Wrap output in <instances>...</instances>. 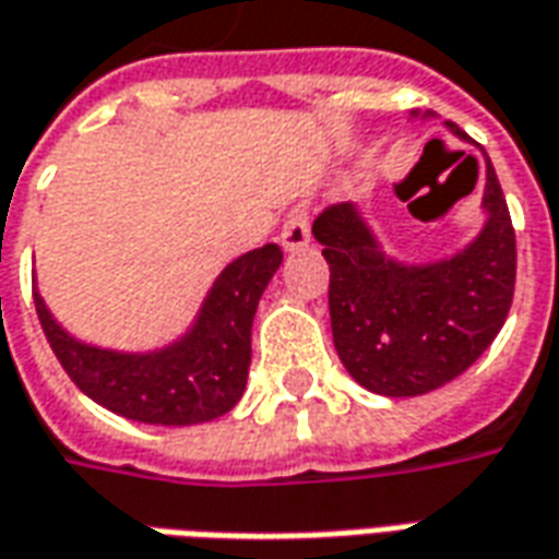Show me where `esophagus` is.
Returning <instances> with one entry per match:
<instances>
[{
  "label": "esophagus",
  "instance_id": "obj_1",
  "mask_svg": "<svg viewBox=\"0 0 559 559\" xmlns=\"http://www.w3.org/2000/svg\"><path fill=\"white\" fill-rule=\"evenodd\" d=\"M308 241H311L308 212L306 209H293L281 226V245H284V251H302V248H308Z\"/></svg>",
  "mask_w": 559,
  "mask_h": 559
}]
</instances>
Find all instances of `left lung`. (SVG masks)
<instances>
[{
    "instance_id": "8db88e82",
    "label": "left lung",
    "mask_w": 559,
    "mask_h": 559,
    "mask_svg": "<svg viewBox=\"0 0 559 559\" xmlns=\"http://www.w3.org/2000/svg\"><path fill=\"white\" fill-rule=\"evenodd\" d=\"M448 130L466 142L456 123ZM481 209V233L432 263L388 257L354 202L318 214L311 233L330 263L333 342L357 384L381 396H420L466 372L497 338L514 296L518 251L490 159Z\"/></svg>"
}]
</instances>
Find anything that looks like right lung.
<instances>
[{
    "label": "right lung",
    "instance_id": "1",
    "mask_svg": "<svg viewBox=\"0 0 559 559\" xmlns=\"http://www.w3.org/2000/svg\"><path fill=\"white\" fill-rule=\"evenodd\" d=\"M278 245L241 253L214 278L193 326L171 345L130 354L81 342L33 290L41 330L81 393L139 424L190 427L236 408L248 384L251 326L260 296L278 272Z\"/></svg>",
    "mask_w": 559,
    "mask_h": 559
}]
</instances>
